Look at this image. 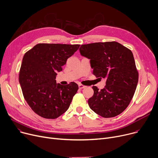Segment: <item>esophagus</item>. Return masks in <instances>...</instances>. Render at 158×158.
Here are the masks:
<instances>
[{
	"label": "esophagus",
	"mask_w": 158,
	"mask_h": 158,
	"mask_svg": "<svg viewBox=\"0 0 158 158\" xmlns=\"http://www.w3.org/2000/svg\"><path fill=\"white\" fill-rule=\"evenodd\" d=\"M78 87H79V88L80 89H84V88H85L86 87V86L85 85H82V84H79L78 85Z\"/></svg>",
	"instance_id": "esophagus-1"
}]
</instances>
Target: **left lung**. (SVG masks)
Wrapping results in <instances>:
<instances>
[{"label": "left lung", "mask_w": 158, "mask_h": 158, "mask_svg": "<svg viewBox=\"0 0 158 158\" xmlns=\"http://www.w3.org/2000/svg\"><path fill=\"white\" fill-rule=\"evenodd\" d=\"M81 55L90 59L93 75L106 78V85L99 90L92 86L94 95L88 100L92 110L105 118L123 112L134 96L138 72L132 52L116 41L81 44Z\"/></svg>", "instance_id": "8db88e82"}]
</instances>
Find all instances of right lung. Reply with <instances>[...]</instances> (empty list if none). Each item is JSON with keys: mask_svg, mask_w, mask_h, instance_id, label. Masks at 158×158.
I'll list each match as a JSON object with an SVG mask.
<instances>
[{"mask_svg": "<svg viewBox=\"0 0 158 158\" xmlns=\"http://www.w3.org/2000/svg\"><path fill=\"white\" fill-rule=\"evenodd\" d=\"M80 46L39 43L25 53L19 82L27 103L41 117L56 118L69 108L78 85L75 82L57 84L55 78Z\"/></svg>", "mask_w": 158, "mask_h": 158, "instance_id": "add662e5", "label": "right lung"}]
</instances>
